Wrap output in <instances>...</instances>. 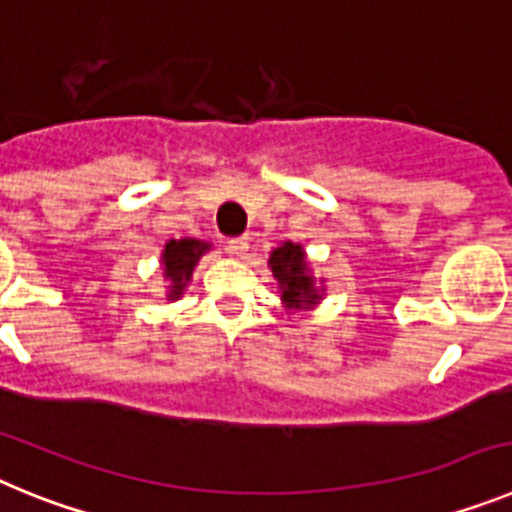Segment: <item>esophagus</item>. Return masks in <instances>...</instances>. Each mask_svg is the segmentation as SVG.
Returning a JSON list of instances; mask_svg holds the SVG:
<instances>
[{"label":"esophagus","mask_w":512,"mask_h":512,"mask_svg":"<svg viewBox=\"0 0 512 512\" xmlns=\"http://www.w3.org/2000/svg\"><path fill=\"white\" fill-rule=\"evenodd\" d=\"M228 251L233 253V256H243V253L248 251V238H246V235H241V238H230V241H228Z\"/></svg>","instance_id":"1"}]
</instances>
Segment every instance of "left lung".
I'll return each instance as SVG.
<instances>
[{"instance_id":"1","label":"left lung","mask_w":512,"mask_h":512,"mask_svg":"<svg viewBox=\"0 0 512 512\" xmlns=\"http://www.w3.org/2000/svg\"><path fill=\"white\" fill-rule=\"evenodd\" d=\"M269 266L282 289V302L287 305V310H307L323 300V289L315 284L300 243L284 241L282 246L274 248L269 256Z\"/></svg>"}]
</instances>
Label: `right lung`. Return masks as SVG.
Segmentation results:
<instances>
[{
  "label": "right lung",
  "instance_id": "add662e5",
  "mask_svg": "<svg viewBox=\"0 0 512 512\" xmlns=\"http://www.w3.org/2000/svg\"><path fill=\"white\" fill-rule=\"evenodd\" d=\"M210 251V243L197 241V238H182V241H169L161 253L164 264V277L169 279V300H179L184 295V287L192 279V271L202 253Z\"/></svg>",
  "mask_w": 512,
  "mask_h": 512
}]
</instances>
